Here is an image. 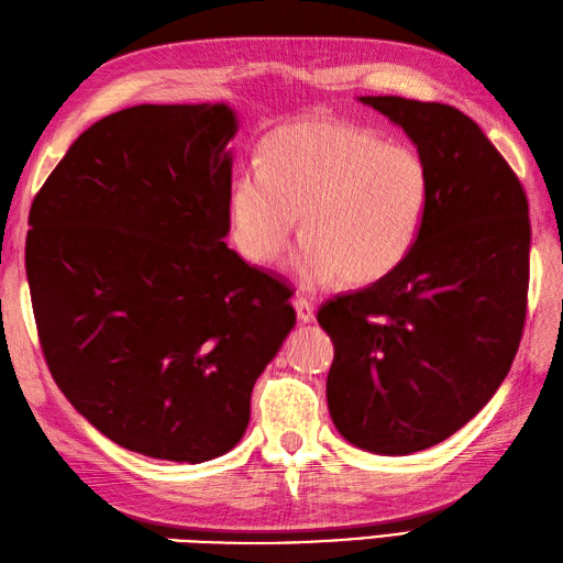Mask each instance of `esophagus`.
I'll use <instances>...</instances> for the list:
<instances>
[{"label":"esophagus","mask_w":563,"mask_h":563,"mask_svg":"<svg viewBox=\"0 0 563 563\" xmlns=\"http://www.w3.org/2000/svg\"><path fill=\"white\" fill-rule=\"evenodd\" d=\"M294 308H296V316L301 322H313L316 320V310L310 306L303 296H296L294 298Z\"/></svg>","instance_id":"1"}]
</instances>
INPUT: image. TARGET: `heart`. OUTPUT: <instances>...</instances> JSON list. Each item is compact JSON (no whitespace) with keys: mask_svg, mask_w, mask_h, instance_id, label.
<instances>
[{"mask_svg":"<svg viewBox=\"0 0 563 563\" xmlns=\"http://www.w3.org/2000/svg\"><path fill=\"white\" fill-rule=\"evenodd\" d=\"M260 170L231 183L229 217L241 253L269 265L301 229L294 257L303 286L385 279L415 250L431 205V170L407 144L346 120L310 118L274 130Z\"/></svg>","mask_w":563,"mask_h":563,"instance_id":"1","label":"heart"}]
</instances>
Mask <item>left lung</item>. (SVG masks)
<instances>
[{
  "instance_id": "left-lung-1",
  "label": "left lung",
  "mask_w": 563,
  "mask_h": 563,
  "mask_svg": "<svg viewBox=\"0 0 563 563\" xmlns=\"http://www.w3.org/2000/svg\"><path fill=\"white\" fill-rule=\"evenodd\" d=\"M358 101L415 142L431 170V205L402 265L320 306L334 344L328 407L361 451L409 455L465 427L508 376L528 310V197L457 108Z\"/></svg>"
}]
</instances>
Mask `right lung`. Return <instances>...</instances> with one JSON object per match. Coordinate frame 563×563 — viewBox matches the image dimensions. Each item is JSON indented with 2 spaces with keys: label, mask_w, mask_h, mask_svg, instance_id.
<instances>
[{
  "label": "right lung",
  "mask_w": 563,
  "mask_h": 563,
  "mask_svg": "<svg viewBox=\"0 0 563 563\" xmlns=\"http://www.w3.org/2000/svg\"><path fill=\"white\" fill-rule=\"evenodd\" d=\"M227 103L98 120L31 205L26 274L57 387L112 443L173 462L229 453L296 324L231 229Z\"/></svg>",
  "instance_id": "add662e5"
}]
</instances>
